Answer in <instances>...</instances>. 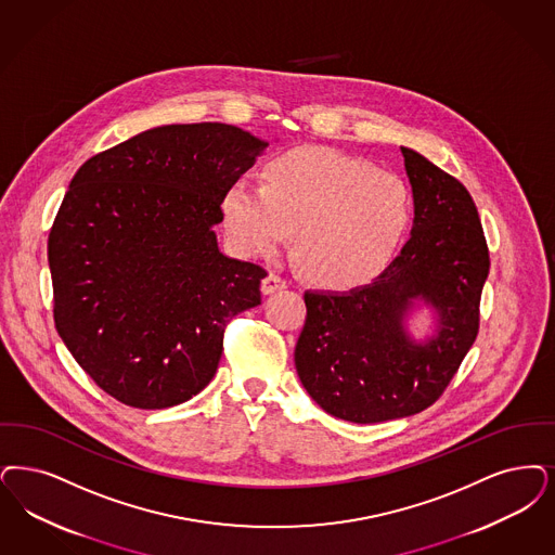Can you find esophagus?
<instances>
[{
  "mask_svg": "<svg viewBox=\"0 0 555 555\" xmlns=\"http://www.w3.org/2000/svg\"><path fill=\"white\" fill-rule=\"evenodd\" d=\"M283 288H287V281H285L281 274L270 272L267 279L262 281V293H264V295H272V293L283 291Z\"/></svg>",
  "mask_w": 555,
  "mask_h": 555,
  "instance_id": "obj_1",
  "label": "esophagus"
}]
</instances>
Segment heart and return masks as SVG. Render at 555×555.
I'll list each match as a JSON object with an SVG mask.
<instances>
[{
	"label": "heart",
	"mask_w": 555,
	"mask_h": 555,
	"mask_svg": "<svg viewBox=\"0 0 555 555\" xmlns=\"http://www.w3.org/2000/svg\"><path fill=\"white\" fill-rule=\"evenodd\" d=\"M231 242L262 256L293 229V254L324 287L349 288L376 276L411 221L406 183L333 149L306 146L274 156L262 188L233 183L222 198Z\"/></svg>",
	"instance_id": "b5f03b06"
}]
</instances>
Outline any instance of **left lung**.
I'll use <instances>...</instances> for the list:
<instances>
[{
	"instance_id": "8db88e82",
	"label": "left lung",
	"mask_w": 555,
	"mask_h": 555,
	"mask_svg": "<svg viewBox=\"0 0 555 555\" xmlns=\"http://www.w3.org/2000/svg\"><path fill=\"white\" fill-rule=\"evenodd\" d=\"M413 192L411 237L374 283L306 291L295 345L304 388L328 415L379 423L422 413L442 395L479 331L489 254L477 206L459 179L400 146ZM425 305L433 334L405 322Z\"/></svg>"
}]
</instances>
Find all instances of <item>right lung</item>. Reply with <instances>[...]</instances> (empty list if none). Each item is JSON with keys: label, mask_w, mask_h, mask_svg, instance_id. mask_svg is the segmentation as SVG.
I'll list each match as a JSON object with an SVG mask.
<instances>
[{"label": "right lung", "mask_w": 555, "mask_h": 555, "mask_svg": "<svg viewBox=\"0 0 555 555\" xmlns=\"http://www.w3.org/2000/svg\"><path fill=\"white\" fill-rule=\"evenodd\" d=\"M227 124L138 133L89 158L49 233L55 328L99 388L135 409L196 397L231 318L260 306L267 270L224 256L227 190L267 151Z\"/></svg>", "instance_id": "add662e5"}]
</instances>
